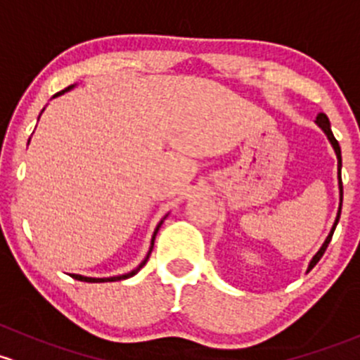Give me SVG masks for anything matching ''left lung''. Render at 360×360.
I'll return each instance as SVG.
<instances>
[{
  "label": "left lung",
  "mask_w": 360,
  "mask_h": 360,
  "mask_svg": "<svg viewBox=\"0 0 360 360\" xmlns=\"http://www.w3.org/2000/svg\"><path fill=\"white\" fill-rule=\"evenodd\" d=\"M317 124L321 126L322 129H324V133L326 135H328V139H329V142L333 143V147H335V153H336V158H338V179H340V201H343V184H342V149H340V143H338V140L335 139V135H333V131H331V124H329V120H328V116H326V114H319L317 116ZM340 214H342V202H340V210H338V217H336V221H335V225H333V229H331V232H329V236H328V239L324 240V244H322V248L321 250L317 251V255L316 257L312 258V262H310V265H309V270H312L314 266H316V263L321 260L322 258V255L326 253V250H328V244L331 243V237H333V234H335V229H336V225H338V220H340Z\"/></svg>",
  "instance_id": "1"
}]
</instances>
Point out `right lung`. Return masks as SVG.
<instances>
[{
  "instance_id": "add662e5",
  "label": "right lung",
  "mask_w": 360,
  "mask_h": 360,
  "mask_svg": "<svg viewBox=\"0 0 360 360\" xmlns=\"http://www.w3.org/2000/svg\"><path fill=\"white\" fill-rule=\"evenodd\" d=\"M70 88H72V86L65 88V90H62V91H58V94H57V95H53V97H58V95H62V94H64V91L70 90ZM161 225H162V221H161V224L158 225V227H155V232H154V236H153V244H150V251H153V248H154V239H155V234H158V231H159V227H161ZM150 251H149V255H147V258H146V260H143L142 263H140V266H139V269H136V270H133V272H129V274H124V276H117V277H107V279H94V277H84V276H77V274H70V277H72V279H76V281H83V283H114V281L128 279V277L135 276V274L139 272V270L142 269L143 265H146L147 260H149V257H150Z\"/></svg>"
}]
</instances>
